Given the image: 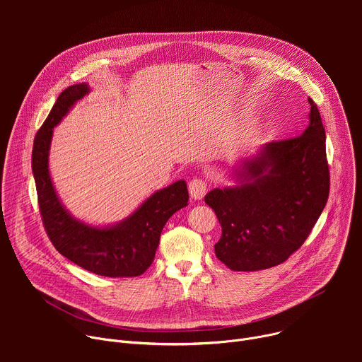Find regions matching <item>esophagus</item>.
<instances>
[{
  "label": "esophagus",
  "instance_id": "esophagus-1",
  "mask_svg": "<svg viewBox=\"0 0 362 362\" xmlns=\"http://www.w3.org/2000/svg\"><path fill=\"white\" fill-rule=\"evenodd\" d=\"M206 190H208V185H206V182L203 179L196 177V179L190 180L189 193H190L192 199H194V200L203 199V196L206 194Z\"/></svg>",
  "mask_w": 362,
  "mask_h": 362
}]
</instances>
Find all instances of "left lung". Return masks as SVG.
Instances as JSON below:
<instances>
[{"instance_id":"8db88e82","label":"left lung","mask_w":362,"mask_h":362,"mask_svg":"<svg viewBox=\"0 0 362 362\" xmlns=\"http://www.w3.org/2000/svg\"><path fill=\"white\" fill-rule=\"evenodd\" d=\"M308 101L309 126L300 136L264 144L235 169L238 185L204 196L222 226L215 253L232 271H261L285 262L325 208V129L314 100Z\"/></svg>"}]
</instances>
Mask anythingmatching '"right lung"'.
Masks as SVG:
<instances>
[{
  "label": "right lung",
  "instance_id": "1",
  "mask_svg": "<svg viewBox=\"0 0 362 362\" xmlns=\"http://www.w3.org/2000/svg\"><path fill=\"white\" fill-rule=\"evenodd\" d=\"M88 93L86 83L67 87L35 134L31 166L42 225L54 247L86 271L109 278L139 276L151 265L169 218L187 206V186L177 180L154 192L129 218L112 226H91L71 216L51 182L48 154L53 129Z\"/></svg>",
  "mask_w": 362,
  "mask_h": 362
}]
</instances>
